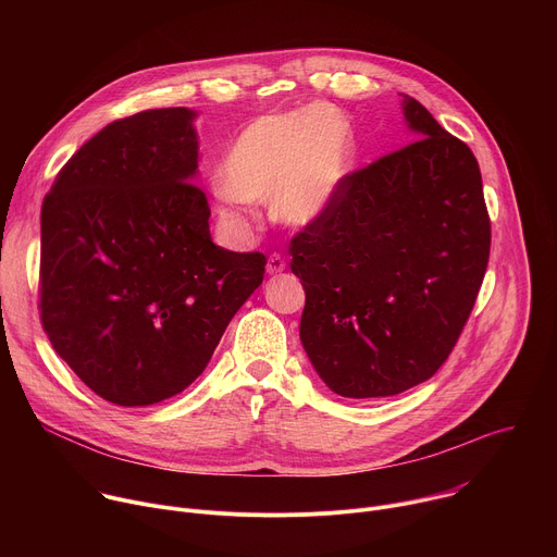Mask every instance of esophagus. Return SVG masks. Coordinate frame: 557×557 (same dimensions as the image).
Here are the masks:
<instances>
[{
    "label": "esophagus",
    "instance_id": "esophagus-1",
    "mask_svg": "<svg viewBox=\"0 0 557 557\" xmlns=\"http://www.w3.org/2000/svg\"><path fill=\"white\" fill-rule=\"evenodd\" d=\"M284 269H286V260H284L280 253H271L269 264H267V271H269L271 275H277V273H282Z\"/></svg>",
    "mask_w": 557,
    "mask_h": 557
}]
</instances>
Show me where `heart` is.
I'll return each mask as SVG.
<instances>
[{
    "instance_id": "b5f03b06",
    "label": "heart",
    "mask_w": 557,
    "mask_h": 557,
    "mask_svg": "<svg viewBox=\"0 0 557 557\" xmlns=\"http://www.w3.org/2000/svg\"><path fill=\"white\" fill-rule=\"evenodd\" d=\"M352 168L350 132L329 106L273 112L249 123L220 165L215 187L224 222L243 224L247 202L273 198L282 222L320 220L339 196Z\"/></svg>"
}]
</instances>
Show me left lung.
Listing matches in <instances>:
<instances>
[{"instance_id":"obj_1","label":"left lung","mask_w":557,"mask_h":557,"mask_svg":"<svg viewBox=\"0 0 557 557\" xmlns=\"http://www.w3.org/2000/svg\"><path fill=\"white\" fill-rule=\"evenodd\" d=\"M417 140L350 172L288 245L306 306L299 337L324 383L379 399L428 381L479 297L492 222L479 161L412 97Z\"/></svg>"}]
</instances>
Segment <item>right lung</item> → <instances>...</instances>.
Segmentation results:
<instances>
[{
    "label": "right lung",
    "instance_id": "1",
    "mask_svg": "<svg viewBox=\"0 0 557 557\" xmlns=\"http://www.w3.org/2000/svg\"><path fill=\"white\" fill-rule=\"evenodd\" d=\"M187 108L106 125L41 205L39 317L101 399L151 406L191 385L264 280V253L211 243Z\"/></svg>",
    "mask_w": 557,
    "mask_h": 557
}]
</instances>
